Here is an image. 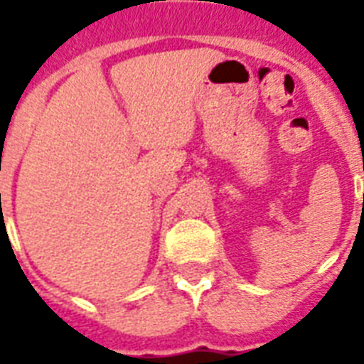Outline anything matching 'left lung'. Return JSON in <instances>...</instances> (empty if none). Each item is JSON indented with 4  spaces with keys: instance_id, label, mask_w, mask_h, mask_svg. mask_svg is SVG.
<instances>
[{
    "instance_id": "1",
    "label": "left lung",
    "mask_w": 364,
    "mask_h": 364,
    "mask_svg": "<svg viewBox=\"0 0 364 364\" xmlns=\"http://www.w3.org/2000/svg\"><path fill=\"white\" fill-rule=\"evenodd\" d=\"M363 204H364V194H363Z\"/></svg>"
}]
</instances>
